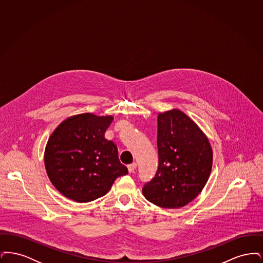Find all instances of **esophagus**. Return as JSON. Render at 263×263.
<instances>
[{
    "instance_id": "esophagus-1",
    "label": "esophagus",
    "mask_w": 263,
    "mask_h": 263,
    "mask_svg": "<svg viewBox=\"0 0 263 263\" xmlns=\"http://www.w3.org/2000/svg\"><path fill=\"white\" fill-rule=\"evenodd\" d=\"M136 167H137V163H136L129 164V165H128V171H129V173H133V172L136 170Z\"/></svg>"
}]
</instances>
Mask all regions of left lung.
<instances>
[{"label": "left lung", "instance_id": "obj_1", "mask_svg": "<svg viewBox=\"0 0 263 263\" xmlns=\"http://www.w3.org/2000/svg\"><path fill=\"white\" fill-rule=\"evenodd\" d=\"M159 167L143 195L167 209L181 208L194 200L211 174L213 151L205 133L179 109L158 115Z\"/></svg>", "mask_w": 263, "mask_h": 263}]
</instances>
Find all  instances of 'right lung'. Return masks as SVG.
<instances>
[{
    "mask_svg": "<svg viewBox=\"0 0 263 263\" xmlns=\"http://www.w3.org/2000/svg\"><path fill=\"white\" fill-rule=\"evenodd\" d=\"M113 116L81 113L68 117L53 131L44 151L51 183L71 200L86 203L105 195L115 179L128 174L118 150L104 133Z\"/></svg>",
    "mask_w": 263,
    "mask_h": 263,
    "instance_id": "add662e5",
    "label": "right lung"
}]
</instances>
